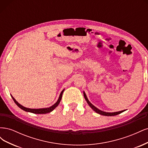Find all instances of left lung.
<instances>
[{
  "label": "left lung",
  "instance_id": "8db88e82",
  "mask_svg": "<svg viewBox=\"0 0 148 148\" xmlns=\"http://www.w3.org/2000/svg\"><path fill=\"white\" fill-rule=\"evenodd\" d=\"M84 93V97L85 98V99H86V102H88V104H89V106H90L91 108L92 109V110H95L96 113H98L99 114H101L102 115H105V116H114V115H117L118 114H120L122 112H124L125 110H122V111H119V112H103L102 110H100L99 109H98L97 108H96V107L95 106H94L89 101V100L88 99V98L86 97V95H85L84 92H83Z\"/></svg>",
  "mask_w": 148,
  "mask_h": 148
}]
</instances>
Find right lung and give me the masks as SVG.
Listing matches in <instances>:
<instances>
[{
    "label": "right lung",
    "mask_w": 148,
    "mask_h": 148,
    "mask_svg": "<svg viewBox=\"0 0 148 148\" xmlns=\"http://www.w3.org/2000/svg\"><path fill=\"white\" fill-rule=\"evenodd\" d=\"M64 91V89L63 91H62L60 93V96L59 97V99H58V101L56 102V104H53L52 106L50 107H48V108H44V109H29V108H26V107H23V106L20 105L18 102L15 99L14 97H13L12 95V97L13 100L14 101L15 104L18 106L20 109H21L22 110H23L25 111H26V112H31V113H33V114H47V113H49L51 112H52L53 109H54L56 107H57V106L59 104V103L62 99V94H63Z\"/></svg>",
    "instance_id": "right-lung-1"
}]
</instances>
